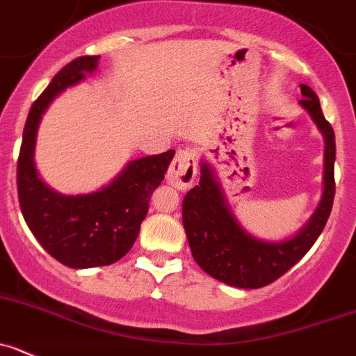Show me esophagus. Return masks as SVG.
<instances>
[{
    "label": "esophagus",
    "instance_id": "obj_1",
    "mask_svg": "<svg viewBox=\"0 0 356 356\" xmlns=\"http://www.w3.org/2000/svg\"><path fill=\"white\" fill-rule=\"evenodd\" d=\"M197 177V158L191 149H179L167 172L168 184L177 189H188Z\"/></svg>",
    "mask_w": 356,
    "mask_h": 356
}]
</instances>
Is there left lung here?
Returning a JSON list of instances; mask_svg holds the SVG:
<instances>
[{
  "mask_svg": "<svg viewBox=\"0 0 356 356\" xmlns=\"http://www.w3.org/2000/svg\"><path fill=\"white\" fill-rule=\"evenodd\" d=\"M300 105L325 137L323 197L305 227L291 238L265 242L249 235L228 207L211 165L202 161L198 186L182 200V225L195 261L214 279L235 288L267 286L290 270L323 232L335 197V135L325 119L316 92L300 84Z\"/></svg>",
  "mask_w": 356,
  "mask_h": 356,
  "instance_id": "1",
  "label": "left lung"
}]
</instances>
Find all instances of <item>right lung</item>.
<instances>
[{
  "label": "right lung",
  "mask_w": 356,
  "mask_h": 356,
  "mask_svg": "<svg viewBox=\"0 0 356 356\" xmlns=\"http://www.w3.org/2000/svg\"><path fill=\"white\" fill-rule=\"evenodd\" d=\"M99 56H82L59 70L36 98L26 119L17 161V193L22 216L42 248L70 268H91L121 260L135 244L149 211L151 195L161 184L174 149L129 161L118 179L89 195L56 193L35 167V140L49 103L68 86L98 68Z\"/></svg>",
  "instance_id": "right-lung-1"
}]
</instances>
